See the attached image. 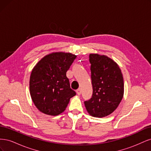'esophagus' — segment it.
I'll return each instance as SVG.
<instances>
[{"mask_svg":"<svg viewBox=\"0 0 151 151\" xmlns=\"http://www.w3.org/2000/svg\"><path fill=\"white\" fill-rule=\"evenodd\" d=\"M76 93H77V94H78V95H80L81 93V89L79 88V89H77V90H76Z\"/></svg>","mask_w":151,"mask_h":151,"instance_id":"34e87169","label":"esophagus"}]
</instances>
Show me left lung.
Listing matches in <instances>:
<instances>
[{"label": "left lung", "instance_id": "obj_1", "mask_svg": "<svg viewBox=\"0 0 151 151\" xmlns=\"http://www.w3.org/2000/svg\"><path fill=\"white\" fill-rule=\"evenodd\" d=\"M89 62L93 94L84 105L90 115L101 118L110 115L121 102L123 78L119 66L110 58L90 54Z\"/></svg>", "mask_w": 151, "mask_h": 151}]
</instances>
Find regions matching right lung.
<instances>
[{"mask_svg":"<svg viewBox=\"0 0 151 151\" xmlns=\"http://www.w3.org/2000/svg\"><path fill=\"white\" fill-rule=\"evenodd\" d=\"M76 57L70 53H52L33 68L29 80L30 94L41 112L58 115L64 111L70 99L76 94L66 76Z\"/></svg>","mask_w":151,"mask_h":151,"instance_id":"add662e5","label":"right lung"}]
</instances>
